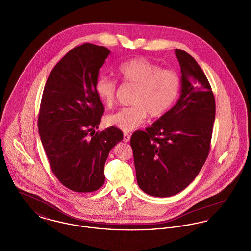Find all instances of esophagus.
Listing matches in <instances>:
<instances>
[{"instance_id":"obj_1","label":"esophagus","mask_w":251,"mask_h":251,"mask_svg":"<svg viewBox=\"0 0 251 251\" xmlns=\"http://www.w3.org/2000/svg\"><path fill=\"white\" fill-rule=\"evenodd\" d=\"M130 139H131V135H130L129 133L125 132V133L123 134V141H124V142H129Z\"/></svg>"}]
</instances>
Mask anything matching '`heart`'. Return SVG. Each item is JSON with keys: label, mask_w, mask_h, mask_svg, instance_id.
<instances>
[{"label": "heart", "mask_w": 251, "mask_h": 251, "mask_svg": "<svg viewBox=\"0 0 251 251\" xmlns=\"http://www.w3.org/2000/svg\"><path fill=\"white\" fill-rule=\"evenodd\" d=\"M118 75L124 84L136 86L132 98L133 106L120 109L107 118L109 125L121 131L135 130L143 124L148 115L152 119L163 117L179 95V75L173 71L161 69L144 57L121 64ZM117 89V82L107 76L96 79V93L108 107L115 103Z\"/></svg>", "instance_id": "b5f03b06"}]
</instances>
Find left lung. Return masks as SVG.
I'll return each mask as SVG.
<instances>
[{
	"mask_svg": "<svg viewBox=\"0 0 251 251\" xmlns=\"http://www.w3.org/2000/svg\"><path fill=\"white\" fill-rule=\"evenodd\" d=\"M181 72L177 103L146 129L136 131L131 146L139 187L153 197L185 189L209 155L215 117V96L197 61L176 49Z\"/></svg>",
	"mask_w": 251,
	"mask_h": 251,
	"instance_id": "left-lung-1",
	"label": "left lung"
}]
</instances>
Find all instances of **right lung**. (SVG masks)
<instances>
[{
	"label": "right lung",
	"instance_id": "add662e5",
	"mask_svg": "<svg viewBox=\"0 0 251 251\" xmlns=\"http://www.w3.org/2000/svg\"><path fill=\"white\" fill-rule=\"evenodd\" d=\"M109 53L91 43L72 49L50 73L43 90L37 120L40 139L52 173L72 191L102 186L108 154L123 139L114 126L94 130L104 113L96 79Z\"/></svg>",
	"mask_w": 251,
	"mask_h": 251
}]
</instances>
